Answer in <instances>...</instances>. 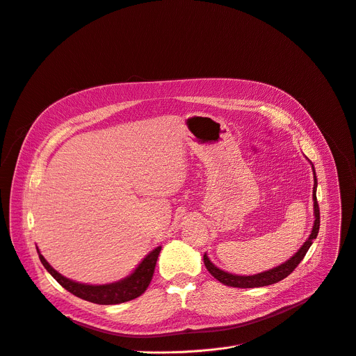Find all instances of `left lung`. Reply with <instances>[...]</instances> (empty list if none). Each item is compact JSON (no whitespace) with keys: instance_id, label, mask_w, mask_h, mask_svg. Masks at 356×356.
Here are the masks:
<instances>
[{"instance_id":"obj_1","label":"left lung","mask_w":356,"mask_h":356,"mask_svg":"<svg viewBox=\"0 0 356 356\" xmlns=\"http://www.w3.org/2000/svg\"><path fill=\"white\" fill-rule=\"evenodd\" d=\"M313 167V175H314V188H313V202H314V225L312 229V234L305 240V243L301 245V249L293 254L291 259H288L285 264L276 266L273 269L260 272L256 275H249V276H240V275H233L228 273L220 268H216L212 261L209 260L208 254H204V264L207 266V269L209 270V273L218 280L221 284L228 285V286H234V288H259V286H266V285H272L280 282L285 277L292 273V270L296 269L300 261L304 259L305 253L310 249V245L313 244V240L317 237L318 234V228H320V208H318V202H317V196H316V191H317V179H316V172H314V165Z\"/></svg>"}]
</instances>
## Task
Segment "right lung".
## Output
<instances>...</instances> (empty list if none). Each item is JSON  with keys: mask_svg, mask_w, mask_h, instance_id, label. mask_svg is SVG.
Wrapping results in <instances>:
<instances>
[{"mask_svg": "<svg viewBox=\"0 0 356 356\" xmlns=\"http://www.w3.org/2000/svg\"><path fill=\"white\" fill-rule=\"evenodd\" d=\"M160 252H161V245H159L157 249H154L151 253H148L141 264L138 265V268H135V270L129 276H127L125 280L113 282V284H106V285H87V284L71 281L68 277L56 272L38 250L42 265L55 277V280L59 282V285H63L67 291L74 293L75 297L90 302H95V304H102V305L127 302L143 296L152 280L154 269H156Z\"/></svg>", "mask_w": 356, "mask_h": 356, "instance_id": "obj_1", "label": "right lung"}]
</instances>
